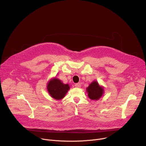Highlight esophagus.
Instances as JSON below:
<instances>
[{
  "instance_id": "esophagus-1",
  "label": "esophagus",
  "mask_w": 146,
  "mask_h": 146,
  "mask_svg": "<svg viewBox=\"0 0 146 146\" xmlns=\"http://www.w3.org/2000/svg\"><path fill=\"white\" fill-rule=\"evenodd\" d=\"M75 87H76V88H80V87H81V84H80V83H77V84H75Z\"/></svg>"
}]
</instances>
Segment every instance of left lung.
<instances>
[{
  "instance_id": "1",
  "label": "left lung",
  "mask_w": 146,
  "mask_h": 146,
  "mask_svg": "<svg viewBox=\"0 0 146 146\" xmlns=\"http://www.w3.org/2000/svg\"><path fill=\"white\" fill-rule=\"evenodd\" d=\"M86 91L90 99L98 100L103 96L104 94V88L99 84L98 81L94 80L87 88Z\"/></svg>"
}]
</instances>
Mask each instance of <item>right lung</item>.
<instances>
[{
  "mask_svg": "<svg viewBox=\"0 0 146 146\" xmlns=\"http://www.w3.org/2000/svg\"><path fill=\"white\" fill-rule=\"evenodd\" d=\"M70 89L68 84H64L59 79L54 77L48 82L47 90L50 95L57 100L63 99Z\"/></svg>",
  "mask_w": 146,
  "mask_h": 146,
  "instance_id": "add662e5",
  "label": "right lung"
}]
</instances>
